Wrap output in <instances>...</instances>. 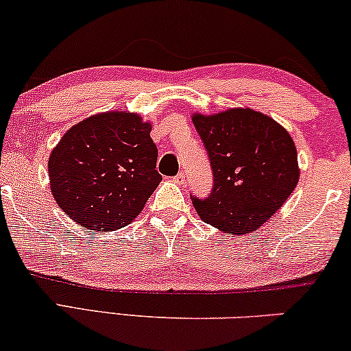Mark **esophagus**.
<instances>
[{"mask_svg": "<svg viewBox=\"0 0 351 351\" xmlns=\"http://www.w3.org/2000/svg\"><path fill=\"white\" fill-rule=\"evenodd\" d=\"M173 181L176 182V184H184V182H186L184 173H182V171H180V173H178V175L173 178Z\"/></svg>", "mask_w": 351, "mask_h": 351, "instance_id": "esophagus-1", "label": "esophagus"}]
</instances>
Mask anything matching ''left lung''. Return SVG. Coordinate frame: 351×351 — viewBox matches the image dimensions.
Listing matches in <instances>:
<instances>
[{"label": "left lung", "mask_w": 351, "mask_h": 351, "mask_svg": "<svg viewBox=\"0 0 351 351\" xmlns=\"http://www.w3.org/2000/svg\"><path fill=\"white\" fill-rule=\"evenodd\" d=\"M211 162L214 184L206 198L192 195L203 222L223 233L258 230L291 195L300 180L296 146L273 118L250 108L193 114Z\"/></svg>", "instance_id": "8db88e82"}]
</instances>
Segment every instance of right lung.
Masks as SVG:
<instances>
[{
  "mask_svg": "<svg viewBox=\"0 0 351 351\" xmlns=\"http://www.w3.org/2000/svg\"><path fill=\"white\" fill-rule=\"evenodd\" d=\"M151 124L135 113L107 112L62 135L49 159L50 189L78 226L97 232L125 227L162 181Z\"/></svg>",
  "mask_w": 351,
  "mask_h": 351,
  "instance_id": "right-lung-1",
  "label": "right lung"
}]
</instances>
